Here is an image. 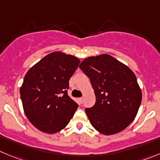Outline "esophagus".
Listing matches in <instances>:
<instances>
[{"label": "esophagus", "instance_id": "esophagus-1", "mask_svg": "<svg viewBox=\"0 0 160 160\" xmlns=\"http://www.w3.org/2000/svg\"><path fill=\"white\" fill-rule=\"evenodd\" d=\"M79 101H80V103H82V102H83V98H79Z\"/></svg>", "mask_w": 160, "mask_h": 160}]
</instances>
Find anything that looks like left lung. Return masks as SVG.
I'll return each mask as SVG.
<instances>
[{"label": "left lung", "instance_id": "left-lung-1", "mask_svg": "<svg viewBox=\"0 0 160 160\" xmlns=\"http://www.w3.org/2000/svg\"><path fill=\"white\" fill-rule=\"evenodd\" d=\"M80 68L95 91V105L85 109L92 126L104 135L124 130L137 116L142 99L133 72L108 54L85 58Z\"/></svg>", "mask_w": 160, "mask_h": 160}]
</instances>
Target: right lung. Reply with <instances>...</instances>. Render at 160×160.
I'll return each instance as SVG.
<instances>
[{
  "instance_id": "right-lung-1",
  "label": "right lung",
  "mask_w": 160,
  "mask_h": 160,
  "mask_svg": "<svg viewBox=\"0 0 160 160\" xmlns=\"http://www.w3.org/2000/svg\"><path fill=\"white\" fill-rule=\"evenodd\" d=\"M80 62L72 55L53 52L26 73L20 97L27 118L38 130L56 133L73 117L78 104L68 96L67 90Z\"/></svg>"
}]
</instances>
